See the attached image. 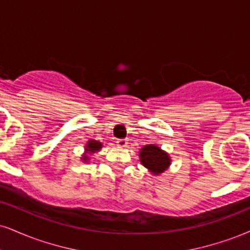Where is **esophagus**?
<instances>
[{
  "label": "esophagus",
  "mask_w": 250,
  "mask_h": 250,
  "mask_svg": "<svg viewBox=\"0 0 250 250\" xmlns=\"http://www.w3.org/2000/svg\"><path fill=\"white\" fill-rule=\"evenodd\" d=\"M116 144H117V146H119V148H125V146H128V141L127 140H117L116 141Z\"/></svg>",
  "instance_id": "esophagus-1"
}]
</instances>
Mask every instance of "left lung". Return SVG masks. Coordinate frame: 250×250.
<instances>
[{
  "instance_id": "obj_1",
  "label": "left lung",
  "mask_w": 250,
  "mask_h": 250,
  "mask_svg": "<svg viewBox=\"0 0 250 250\" xmlns=\"http://www.w3.org/2000/svg\"><path fill=\"white\" fill-rule=\"evenodd\" d=\"M140 161L144 167L155 176H159L169 169L171 157L167 151L162 150L156 144H146L140 149Z\"/></svg>"
}]
</instances>
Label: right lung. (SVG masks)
<instances>
[{
  "label": "right lung",
  "instance_id": "obj_1",
  "mask_svg": "<svg viewBox=\"0 0 250 250\" xmlns=\"http://www.w3.org/2000/svg\"><path fill=\"white\" fill-rule=\"evenodd\" d=\"M101 148H102L101 142H99V141H95V140H89L88 142L86 143L85 152H83L80 159L83 162V163H87V162H89V156L99 152L101 150Z\"/></svg>",
  "mask_w": 250,
  "mask_h": 250
}]
</instances>
